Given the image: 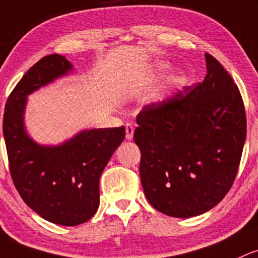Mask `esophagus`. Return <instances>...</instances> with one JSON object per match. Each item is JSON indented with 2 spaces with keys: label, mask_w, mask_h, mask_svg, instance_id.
<instances>
[{
  "label": "esophagus",
  "mask_w": 258,
  "mask_h": 258,
  "mask_svg": "<svg viewBox=\"0 0 258 258\" xmlns=\"http://www.w3.org/2000/svg\"><path fill=\"white\" fill-rule=\"evenodd\" d=\"M124 128H126V138H127V140H132V138H134V131H135L134 124L126 123Z\"/></svg>",
  "instance_id": "1"
}]
</instances>
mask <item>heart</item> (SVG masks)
Masks as SVG:
<instances>
[{
    "label": "heart",
    "mask_w": 258,
    "mask_h": 258,
    "mask_svg": "<svg viewBox=\"0 0 258 258\" xmlns=\"http://www.w3.org/2000/svg\"><path fill=\"white\" fill-rule=\"evenodd\" d=\"M169 69V64L168 63H161L160 66H158V71H160V72H164V71H166ZM183 76L182 75H177L176 77L174 78V81L176 82V83H182L183 82Z\"/></svg>",
    "instance_id": "1"
}]
</instances>
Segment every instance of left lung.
I'll return each instance as SVG.
<instances>
[{"label":"left lung","mask_w":258,"mask_h":258,"mask_svg":"<svg viewBox=\"0 0 258 258\" xmlns=\"http://www.w3.org/2000/svg\"><path fill=\"white\" fill-rule=\"evenodd\" d=\"M205 81L144 106L134 140L147 200L175 218L200 216L233 186L246 140L244 100L231 76L206 53Z\"/></svg>","instance_id":"left-lung-1"}]
</instances>
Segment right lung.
<instances>
[{"label":"right lung","mask_w":258,"mask_h":258,"mask_svg":"<svg viewBox=\"0 0 258 258\" xmlns=\"http://www.w3.org/2000/svg\"><path fill=\"white\" fill-rule=\"evenodd\" d=\"M72 69L63 56H45L27 71L7 99L4 137L11 177L34 212L51 223L73 226L99 207V179L124 138V126L83 131L58 147H41L25 134L27 95Z\"/></svg>","instance_id":"obj_1"}]
</instances>
